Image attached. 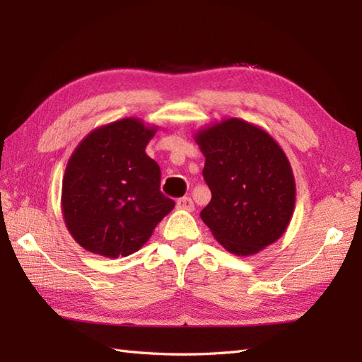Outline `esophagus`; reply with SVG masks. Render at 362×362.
I'll return each mask as SVG.
<instances>
[{"label":"esophagus","mask_w":362,"mask_h":362,"mask_svg":"<svg viewBox=\"0 0 362 362\" xmlns=\"http://www.w3.org/2000/svg\"><path fill=\"white\" fill-rule=\"evenodd\" d=\"M175 206L179 210H185V211H193L194 210V204H193V199H191V197H180L179 201H177Z\"/></svg>","instance_id":"1"}]
</instances>
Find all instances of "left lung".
Instances as JSON below:
<instances>
[{"mask_svg":"<svg viewBox=\"0 0 362 362\" xmlns=\"http://www.w3.org/2000/svg\"><path fill=\"white\" fill-rule=\"evenodd\" d=\"M211 201L201 211L216 241L238 257L255 255L280 240L296 205L286 153L266 130L227 118L197 130Z\"/></svg>","mask_w":362,"mask_h":362,"instance_id":"obj_1","label":"left lung"}]
</instances>
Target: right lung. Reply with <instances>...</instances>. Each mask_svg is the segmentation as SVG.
Masks as SVG:
<instances>
[{
  "label": "right lung",
  "mask_w": 362,
  "mask_h": 362,
  "mask_svg": "<svg viewBox=\"0 0 362 362\" xmlns=\"http://www.w3.org/2000/svg\"><path fill=\"white\" fill-rule=\"evenodd\" d=\"M157 129L122 118L91 130L71 153L62 214L81 247L107 258L132 255L174 209L160 191V166L146 153Z\"/></svg>",
  "instance_id": "add662e5"
}]
</instances>
